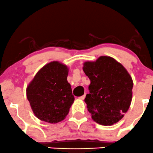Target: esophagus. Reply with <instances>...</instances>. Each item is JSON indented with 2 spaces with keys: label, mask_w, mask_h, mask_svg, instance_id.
<instances>
[{
  "label": "esophagus",
  "mask_w": 153,
  "mask_h": 153,
  "mask_svg": "<svg viewBox=\"0 0 153 153\" xmlns=\"http://www.w3.org/2000/svg\"><path fill=\"white\" fill-rule=\"evenodd\" d=\"M85 94L81 96V97H80L79 99H80V100H83L85 99Z\"/></svg>",
  "instance_id": "esophagus-1"
}]
</instances>
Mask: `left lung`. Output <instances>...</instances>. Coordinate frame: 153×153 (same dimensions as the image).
<instances>
[{"label": "left lung", "mask_w": 153, "mask_h": 153, "mask_svg": "<svg viewBox=\"0 0 153 153\" xmlns=\"http://www.w3.org/2000/svg\"><path fill=\"white\" fill-rule=\"evenodd\" d=\"M83 70L91 80L85 102L92 119L103 126L117 123L131 103L134 83L130 74L120 62L107 56L85 62Z\"/></svg>", "instance_id": "1"}]
</instances>
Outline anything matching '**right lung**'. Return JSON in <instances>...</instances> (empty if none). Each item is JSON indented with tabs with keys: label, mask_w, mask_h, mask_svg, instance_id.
<instances>
[{
	"label": "right lung",
	"mask_w": 153,
	"mask_h": 153,
	"mask_svg": "<svg viewBox=\"0 0 153 153\" xmlns=\"http://www.w3.org/2000/svg\"><path fill=\"white\" fill-rule=\"evenodd\" d=\"M68 66L57 61L45 65L36 73L26 89L33 113L42 121H62L75 100L68 83Z\"/></svg>",
	"instance_id": "right-lung-1"
}]
</instances>
